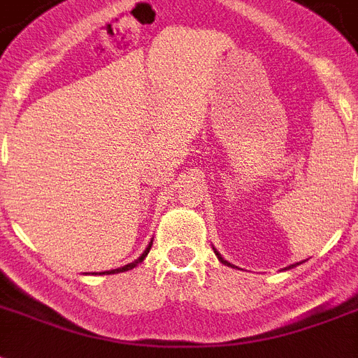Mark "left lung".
Returning <instances> with one entry per match:
<instances>
[{
    "mask_svg": "<svg viewBox=\"0 0 358 358\" xmlns=\"http://www.w3.org/2000/svg\"><path fill=\"white\" fill-rule=\"evenodd\" d=\"M215 255H217V257H219L220 263H224V264H228V266H231V264H229L228 261H224V259H222V257H220V254H219V252H217V250H215ZM292 266H294V264H292ZM292 266H289V268H292Z\"/></svg>",
    "mask_w": 358,
    "mask_h": 358,
    "instance_id": "left-lung-1",
    "label": "left lung"
}]
</instances>
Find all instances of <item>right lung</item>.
I'll list each match as a JSON object with an SVG mask.
<instances>
[{"mask_svg": "<svg viewBox=\"0 0 358 358\" xmlns=\"http://www.w3.org/2000/svg\"><path fill=\"white\" fill-rule=\"evenodd\" d=\"M150 246H152V245H149V248L145 250V252H143V254H141V257H139L138 261H134V263H130V264H124V266H121V268H115V270H108V272H103V274H117V272H127V270L134 268V266H136V264L141 263V261H143L145 257H147V254H149Z\"/></svg>", "mask_w": 358, "mask_h": 358, "instance_id": "right-lung-1", "label": "right lung"}]
</instances>
